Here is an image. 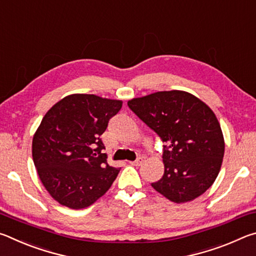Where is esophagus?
<instances>
[{
  "label": "esophagus",
  "instance_id": "34e87169",
  "mask_svg": "<svg viewBox=\"0 0 256 256\" xmlns=\"http://www.w3.org/2000/svg\"><path fill=\"white\" fill-rule=\"evenodd\" d=\"M144 162V158L138 157L136 160H134V162H130V164H133V166H140V164Z\"/></svg>",
  "mask_w": 256,
  "mask_h": 256
}]
</instances>
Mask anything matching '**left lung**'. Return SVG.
Returning a JSON list of instances; mask_svg holds the SVG:
<instances>
[{
    "instance_id": "obj_1",
    "label": "left lung",
    "mask_w": 256,
    "mask_h": 256,
    "mask_svg": "<svg viewBox=\"0 0 256 256\" xmlns=\"http://www.w3.org/2000/svg\"><path fill=\"white\" fill-rule=\"evenodd\" d=\"M128 106L167 144L164 176L151 186L175 203L204 193L218 176L224 154L222 128L211 108L180 90L134 98Z\"/></svg>"
}]
</instances>
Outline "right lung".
<instances>
[{
	"label": "right lung",
	"instance_id": "obj_1",
	"mask_svg": "<svg viewBox=\"0 0 256 256\" xmlns=\"http://www.w3.org/2000/svg\"><path fill=\"white\" fill-rule=\"evenodd\" d=\"M122 102L96 94L64 97L46 112L32 138V159L42 185L60 204L92 206L120 172L107 164L100 136Z\"/></svg>",
	"mask_w": 256,
	"mask_h": 256
}]
</instances>
